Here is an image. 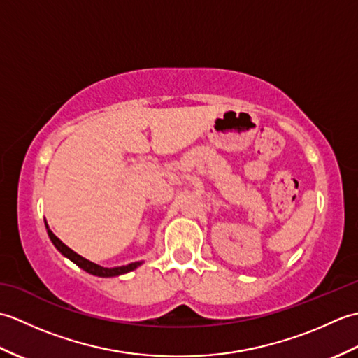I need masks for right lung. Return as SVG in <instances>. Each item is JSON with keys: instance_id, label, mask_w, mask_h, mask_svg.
I'll use <instances>...</instances> for the list:
<instances>
[{"instance_id": "obj_1", "label": "right lung", "mask_w": 358, "mask_h": 358, "mask_svg": "<svg viewBox=\"0 0 358 358\" xmlns=\"http://www.w3.org/2000/svg\"><path fill=\"white\" fill-rule=\"evenodd\" d=\"M45 229H48L49 238L53 243V246H55L59 252H62L66 258H69V260L77 264L78 268H81L83 271H86L89 273H92V275H95V277H118V275H123V273H127V272L136 269L138 266L143 264V262H135V263L126 264V266H117V268H104V266L90 262V260H87V258L81 257L80 254L75 252V250H72L71 248H67L64 243L49 229L48 223H45Z\"/></svg>"}]
</instances>
